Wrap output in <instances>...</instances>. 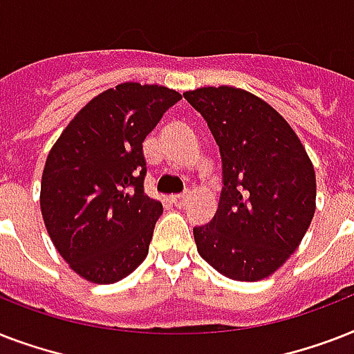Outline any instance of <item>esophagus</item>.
I'll return each instance as SVG.
<instances>
[{
	"mask_svg": "<svg viewBox=\"0 0 354 354\" xmlns=\"http://www.w3.org/2000/svg\"><path fill=\"white\" fill-rule=\"evenodd\" d=\"M187 200H189V194L187 193L174 194V196H172V204L176 205V207H182V205L187 204Z\"/></svg>",
	"mask_w": 354,
	"mask_h": 354,
	"instance_id": "esophagus-1",
	"label": "esophagus"
}]
</instances>
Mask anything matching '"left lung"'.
Here are the masks:
<instances>
[{
    "instance_id": "obj_1",
    "label": "left lung",
    "mask_w": 354,
    "mask_h": 354,
    "mask_svg": "<svg viewBox=\"0 0 354 354\" xmlns=\"http://www.w3.org/2000/svg\"><path fill=\"white\" fill-rule=\"evenodd\" d=\"M222 158L221 202L193 230L198 253L235 281L274 274L299 246L316 209V174L290 124L263 99L221 86L185 91Z\"/></svg>"
}]
</instances>
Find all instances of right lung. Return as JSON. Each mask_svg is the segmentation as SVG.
I'll return each mask as SVG.
<instances>
[{
	"mask_svg": "<svg viewBox=\"0 0 354 354\" xmlns=\"http://www.w3.org/2000/svg\"><path fill=\"white\" fill-rule=\"evenodd\" d=\"M180 99L163 86L124 82L91 99L53 145L41 216L58 253L84 279L110 285L147 257L163 205L145 194L143 141Z\"/></svg>",
	"mask_w": 354,
	"mask_h": 354,
	"instance_id": "obj_1",
	"label": "right lung"
}]
</instances>
